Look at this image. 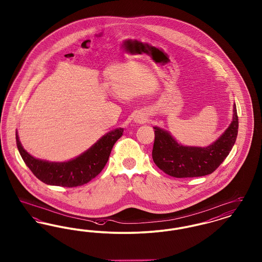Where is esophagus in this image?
<instances>
[{"label": "esophagus", "instance_id": "esophagus-1", "mask_svg": "<svg viewBox=\"0 0 262 262\" xmlns=\"http://www.w3.org/2000/svg\"><path fill=\"white\" fill-rule=\"evenodd\" d=\"M145 121V119H144V117H137L135 119V122L136 123H143Z\"/></svg>", "mask_w": 262, "mask_h": 262}]
</instances>
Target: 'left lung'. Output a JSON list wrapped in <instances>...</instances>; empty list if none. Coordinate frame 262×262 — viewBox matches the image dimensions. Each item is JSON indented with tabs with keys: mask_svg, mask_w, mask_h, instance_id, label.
Returning a JSON list of instances; mask_svg holds the SVG:
<instances>
[{
	"mask_svg": "<svg viewBox=\"0 0 262 262\" xmlns=\"http://www.w3.org/2000/svg\"><path fill=\"white\" fill-rule=\"evenodd\" d=\"M233 121L224 134L209 146H184L168 132L154 126L152 158L164 173L174 178H194L213 173L233 148L237 136L238 118L234 104Z\"/></svg>",
	"mask_w": 262,
	"mask_h": 262,
	"instance_id": "obj_1",
	"label": "left lung"
}]
</instances>
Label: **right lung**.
<instances>
[{"mask_svg": "<svg viewBox=\"0 0 262 262\" xmlns=\"http://www.w3.org/2000/svg\"><path fill=\"white\" fill-rule=\"evenodd\" d=\"M124 128H116L106 134L84 153L67 162H49L36 159L23 147L17 133V149L30 171L41 182L59 187H75L88 184L94 179L108 162L116 141L123 136Z\"/></svg>", "mask_w": 262, "mask_h": 262, "instance_id": "add662e5", "label": "right lung"}]
</instances>
